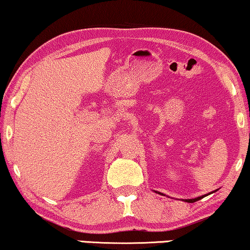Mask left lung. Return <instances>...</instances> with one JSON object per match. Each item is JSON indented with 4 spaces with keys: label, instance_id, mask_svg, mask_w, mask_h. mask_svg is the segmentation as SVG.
Returning <instances> with one entry per match:
<instances>
[{
    "label": "left lung",
    "instance_id": "1",
    "mask_svg": "<svg viewBox=\"0 0 250 250\" xmlns=\"http://www.w3.org/2000/svg\"><path fill=\"white\" fill-rule=\"evenodd\" d=\"M159 194H161V193H159ZM204 196H207V195H202V196L195 197V199H188V200H184V201H185V202H188V203H193V202H196V201H199L201 199H203Z\"/></svg>",
    "mask_w": 250,
    "mask_h": 250
}]
</instances>
